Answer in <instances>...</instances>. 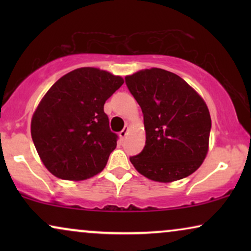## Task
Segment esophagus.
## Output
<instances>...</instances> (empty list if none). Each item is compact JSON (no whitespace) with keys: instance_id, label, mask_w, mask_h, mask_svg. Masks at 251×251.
I'll return each instance as SVG.
<instances>
[{"instance_id":"34e87169","label":"esophagus","mask_w":251,"mask_h":251,"mask_svg":"<svg viewBox=\"0 0 251 251\" xmlns=\"http://www.w3.org/2000/svg\"><path fill=\"white\" fill-rule=\"evenodd\" d=\"M128 130H129L128 126H126V128L123 129L122 131H120V133H119V135H120V138H121V139H125V138H126V133H128Z\"/></svg>"}]
</instances>
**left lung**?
<instances>
[{"mask_svg":"<svg viewBox=\"0 0 251 251\" xmlns=\"http://www.w3.org/2000/svg\"><path fill=\"white\" fill-rule=\"evenodd\" d=\"M126 84L142 108L146 143L130 156L149 179L169 183L193 174L208 152L211 119L198 92L183 78L161 68L137 72Z\"/></svg>","mask_w":251,"mask_h":251,"instance_id":"1","label":"left lung"}]
</instances>
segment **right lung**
<instances>
[{
	"mask_svg": "<svg viewBox=\"0 0 251 251\" xmlns=\"http://www.w3.org/2000/svg\"><path fill=\"white\" fill-rule=\"evenodd\" d=\"M122 84L121 76L82 67L49 89L34 113L30 132L51 174L83 180L104 169L119 139L109 129L104 104Z\"/></svg>",
	"mask_w": 251,
	"mask_h": 251,
	"instance_id": "obj_1",
	"label": "right lung"
}]
</instances>
